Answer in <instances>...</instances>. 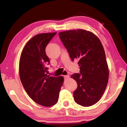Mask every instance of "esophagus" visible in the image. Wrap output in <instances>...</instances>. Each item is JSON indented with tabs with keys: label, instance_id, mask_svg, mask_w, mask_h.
<instances>
[{
	"label": "esophagus",
	"instance_id": "1",
	"mask_svg": "<svg viewBox=\"0 0 127 127\" xmlns=\"http://www.w3.org/2000/svg\"><path fill=\"white\" fill-rule=\"evenodd\" d=\"M64 79H67L69 78V76L68 75H66V76H64Z\"/></svg>",
	"mask_w": 127,
	"mask_h": 127
}]
</instances>
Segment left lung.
<instances>
[{
	"label": "left lung",
	"mask_w": 127,
	"mask_h": 127,
	"mask_svg": "<svg viewBox=\"0 0 127 127\" xmlns=\"http://www.w3.org/2000/svg\"><path fill=\"white\" fill-rule=\"evenodd\" d=\"M59 36L72 61H79V73L71 76L78 86L73 92L75 102L85 107L96 104L104 94L109 79L101 42L91 32L82 29L61 32Z\"/></svg>",
	"instance_id": "obj_1"
}]
</instances>
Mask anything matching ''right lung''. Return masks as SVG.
<instances>
[{
    "instance_id": "add662e5",
    "label": "right lung",
    "mask_w": 127,
    "mask_h": 127,
    "mask_svg": "<svg viewBox=\"0 0 127 127\" xmlns=\"http://www.w3.org/2000/svg\"><path fill=\"white\" fill-rule=\"evenodd\" d=\"M57 32L40 33L28 41L21 53L19 72L20 79L29 96L44 106H51L58 101L63 76L48 74L50 60L45 49Z\"/></svg>"
}]
</instances>
